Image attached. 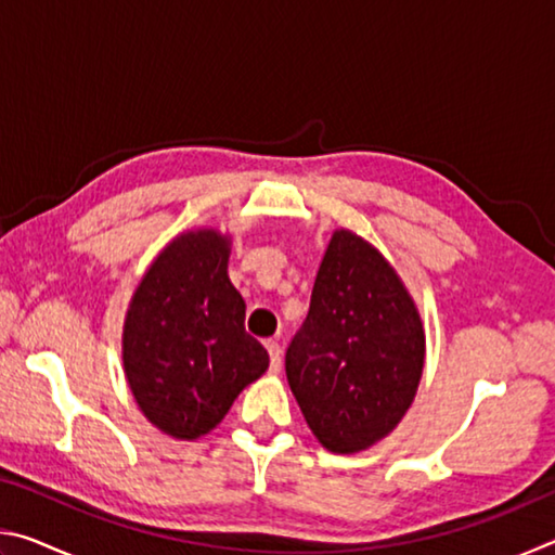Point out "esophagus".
I'll return each instance as SVG.
<instances>
[{
	"mask_svg": "<svg viewBox=\"0 0 555 555\" xmlns=\"http://www.w3.org/2000/svg\"><path fill=\"white\" fill-rule=\"evenodd\" d=\"M267 352H269V360H271V372L279 374L281 372V345L274 343V340H269Z\"/></svg>",
	"mask_w": 555,
	"mask_h": 555,
	"instance_id": "esophagus-1",
	"label": "esophagus"
}]
</instances>
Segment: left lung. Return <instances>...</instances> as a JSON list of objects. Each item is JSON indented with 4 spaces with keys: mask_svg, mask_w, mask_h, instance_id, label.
I'll return each mask as SVG.
<instances>
[{
    "mask_svg": "<svg viewBox=\"0 0 555 555\" xmlns=\"http://www.w3.org/2000/svg\"><path fill=\"white\" fill-rule=\"evenodd\" d=\"M424 364V321L397 269L360 234L335 230L286 350L288 387L318 443L347 455L387 438L416 399Z\"/></svg>",
    "mask_w": 555,
    "mask_h": 555,
    "instance_id": "left-lung-1",
    "label": "left lung"
}]
</instances>
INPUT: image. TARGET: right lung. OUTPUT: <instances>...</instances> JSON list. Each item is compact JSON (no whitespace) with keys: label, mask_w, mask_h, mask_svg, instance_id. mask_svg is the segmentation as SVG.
Returning a JSON list of instances; mask_svg holds the SVG:
<instances>
[{"label":"right lung","mask_w":555,"mask_h":555,"mask_svg":"<svg viewBox=\"0 0 555 555\" xmlns=\"http://www.w3.org/2000/svg\"><path fill=\"white\" fill-rule=\"evenodd\" d=\"M232 237L185 230L158 251L131 294L121 364L139 411L162 434L195 440L220 424L269 354L244 331L228 274Z\"/></svg>","instance_id":"right-lung-1"}]
</instances>
